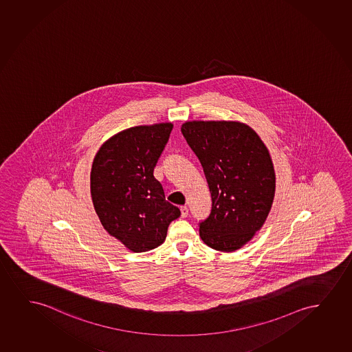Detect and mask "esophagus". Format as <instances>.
<instances>
[{
	"label": "esophagus",
	"mask_w": 352,
	"mask_h": 352,
	"mask_svg": "<svg viewBox=\"0 0 352 352\" xmlns=\"http://www.w3.org/2000/svg\"><path fill=\"white\" fill-rule=\"evenodd\" d=\"M180 211H182V217H188V206H182V208H180Z\"/></svg>",
	"instance_id": "obj_1"
}]
</instances>
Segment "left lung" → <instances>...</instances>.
Wrapping results in <instances>:
<instances>
[{
  "label": "left lung",
  "mask_w": 352,
  "mask_h": 352,
  "mask_svg": "<svg viewBox=\"0 0 352 352\" xmlns=\"http://www.w3.org/2000/svg\"><path fill=\"white\" fill-rule=\"evenodd\" d=\"M182 133L211 193L210 214L199 223L201 240L216 251H236L263 227L272 206L276 175L269 151L240 122L193 120Z\"/></svg>",
  "instance_id": "left-lung-1"
}]
</instances>
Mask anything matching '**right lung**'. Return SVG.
Returning <instances> with one entry per match:
<instances>
[{
  "instance_id": "add662e5",
  "label": "right lung",
  "mask_w": 352,
  "mask_h": 352,
  "mask_svg": "<svg viewBox=\"0 0 352 352\" xmlns=\"http://www.w3.org/2000/svg\"><path fill=\"white\" fill-rule=\"evenodd\" d=\"M172 129L160 123L123 130L100 146L91 164V201L102 227L136 253L160 246L180 216L154 177Z\"/></svg>"
}]
</instances>
